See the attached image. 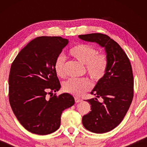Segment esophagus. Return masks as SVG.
<instances>
[{"instance_id":"34e87169","label":"esophagus","mask_w":147,"mask_h":147,"mask_svg":"<svg viewBox=\"0 0 147 147\" xmlns=\"http://www.w3.org/2000/svg\"><path fill=\"white\" fill-rule=\"evenodd\" d=\"M74 99H75L76 103H78V102H80L82 101V99H80V98H78V97H75V98H74Z\"/></svg>"}]
</instances>
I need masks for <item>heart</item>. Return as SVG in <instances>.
I'll list each match as a JSON object with an SVG mask.
<instances>
[{
    "label": "heart",
    "instance_id": "heart-1",
    "mask_svg": "<svg viewBox=\"0 0 147 147\" xmlns=\"http://www.w3.org/2000/svg\"><path fill=\"white\" fill-rule=\"evenodd\" d=\"M69 53L74 59L85 65L86 71L94 81H98L105 75L108 67V59L104 53L98 51L92 45L78 43L69 49ZM66 58L60 53L56 57L54 69L59 77H64ZM92 83L88 78H71L63 84L65 92L76 96H81L91 89Z\"/></svg>",
    "mask_w": 147,
    "mask_h": 147
}]
</instances>
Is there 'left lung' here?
<instances>
[{
  "label": "left lung",
  "instance_id": "1",
  "mask_svg": "<svg viewBox=\"0 0 147 147\" xmlns=\"http://www.w3.org/2000/svg\"><path fill=\"white\" fill-rule=\"evenodd\" d=\"M78 37L105 48L107 70L91 92L96 97L87 100L91 104V111L82 118L84 126L89 131L105 133L122 122L132 103L134 95L132 66L121 47L108 35L91 33ZM98 97L102 98V102L98 101Z\"/></svg>",
  "mask_w": 147,
  "mask_h": 147
}]
</instances>
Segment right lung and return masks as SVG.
Here are the masks:
<instances>
[{"mask_svg":"<svg viewBox=\"0 0 147 147\" xmlns=\"http://www.w3.org/2000/svg\"><path fill=\"white\" fill-rule=\"evenodd\" d=\"M68 42L61 37L35 38L19 52L11 65L10 104L21 125L32 133L46 135L56 131L62 112L75 103L68 93L53 96L61 88L54 63Z\"/></svg>","mask_w":147,"mask_h":147,"instance_id":"1","label":"right lung"}]
</instances>
